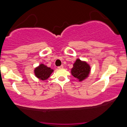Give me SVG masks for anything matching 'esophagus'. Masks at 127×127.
I'll use <instances>...</instances> for the list:
<instances>
[{
  "mask_svg": "<svg viewBox=\"0 0 127 127\" xmlns=\"http://www.w3.org/2000/svg\"><path fill=\"white\" fill-rule=\"evenodd\" d=\"M58 69H62V68H63V65H61V66H58Z\"/></svg>",
  "mask_w": 127,
  "mask_h": 127,
  "instance_id": "obj_1",
  "label": "esophagus"
}]
</instances>
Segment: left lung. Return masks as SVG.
Instances as JSON below:
<instances>
[{
  "mask_svg": "<svg viewBox=\"0 0 127 127\" xmlns=\"http://www.w3.org/2000/svg\"><path fill=\"white\" fill-rule=\"evenodd\" d=\"M90 72V66L85 61L77 59L73 64L71 69V74L74 77L79 79V81H82L88 76Z\"/></svg>",
  "mask_w": 127,
  "mask_h": 127,
  "instance_id": "left-lung-1",
  "label": "left lung"
}]
</instances>
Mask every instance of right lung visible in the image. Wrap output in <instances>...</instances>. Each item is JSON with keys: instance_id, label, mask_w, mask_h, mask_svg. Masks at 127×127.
<instances>
[{"instance_id": "1", "label": "right lung", "mask_w": 127, "mask_h": 127, "mask_svg": "<svg viewBox=\"0 0 127 127\" xmlns=\"http://www.w3.org/2000/svg\"><path fill=\"white\" fill-rule=\"evenodd\" d=\"M53 72V69H52L50 67H48L43 64H40L34 70L35 76L42 80H47L48 79Z\"/></svg>"}]
</instances>
